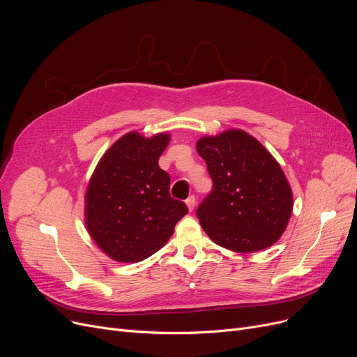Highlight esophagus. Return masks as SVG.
Listing matches in <instances>:
<instances>
[{
	"mask_svg": "<svg viewBox=\"0 0 357 357\" xmlns=\"http://www.w3.org/2000/svg\"><path fill=\"white\" fill-rule=\"evenodd\" d=\"M185 202H186V207H188V210H190V211H192V210H194V207H195V197H194V195L188 197V199H186Z\"/></svg>",
	"mask_w": 357,
	"mask_h": 357,
	"instance_id": "1",
	"label": "esophagus"
}]
</instances>
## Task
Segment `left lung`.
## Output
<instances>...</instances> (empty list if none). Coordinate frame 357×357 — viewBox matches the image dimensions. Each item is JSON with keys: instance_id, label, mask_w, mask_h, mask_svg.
<instances>
[{"instance_id": "obj_1", "label": "left lung", "mask_w": 357, "mask_h": 357, "mask_svg": "<svg viewBox=\"0 0 357 357\" xmlns=\"http://www.w3.org/2000/svg\"><path fill=\"white\" fill-rule=\"evenodd\" d=\"M213 179V191L197 210L204 231L237 253L271 248L285 231L292 191L276 159L243 130L197 142Z\"/></svg>"}]
</instances>
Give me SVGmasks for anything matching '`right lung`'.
<instances>
[{"label":"right lung","mask_w":357,"mask_h":357,"mask_svg":"<svg viewBox=\"0 0 357 357\" xmlns=\"http://www.w3.org/2000/svg\"><path fill=\"white\" fill-rule=\"evenodd\" d=\"M171 136L146 139L137 131L120 137L93 171L85 194V226L111 259L135 264L162 249L188 213L169 194L171 178L159 156Z\"/></svg>","instance_id":"1"}]
</instances>
